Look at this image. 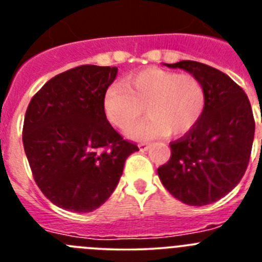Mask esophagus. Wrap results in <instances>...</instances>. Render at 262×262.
<instances>
[{"mask_svg":"<svg viewBox=\"0 0 262 262\" xmlns=\"http://www.w3.org/2000/svg\"><path fill=\"white\" fill-rule=\"evenodd\" d=\"M139 148H140V151H147L148 148H149V144H147V143H140Z\"/></svg>","mask_w":262,"mask_h":262,"instance_id":"esophagus-1","label":"esophagus"}]
</instances>
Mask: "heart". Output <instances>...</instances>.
<instances>
[{
  "label": "heart",
  "mask_w": 262,
  "mask_h": 262,
  "mask_svg": "<svg viewBox=\"0 0 262 262\" xmlns=\"http://www.w3.org/2000/svg\"><path fill=\"white\" fill-rule=\"evenodd\" d=\"M205 90L198 78L160 68H148L113 84L103 94L102 106L108 122L128 129L142 117L148 118L129 131L133 138L182 136L202 117Z\"/></svg>",
  "instance_id": "heart-1"
}]
</instances>
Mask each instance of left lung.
Listing matches in <instances>:
<instances>
[{
	"mask_svg": "<svg viewBox=\"0 0 262 262\" xmlns=\"http://www.w3.org/2000/svg\"><path fill=\"white\" fill-rule=\"evenodd\" d=\"M198 78L205 108L198 123L170 143V159L157 169L166 190L190 206L216 202L244 176L254 138V119L244 90L231 77L202 62L166 64Z\"/></svg>",
	"mask_w": 262,
	"mask_h": 262,
	"instance_id": "8db88e82",
	"label": "left lung"
}]
</instances>
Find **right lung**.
<instances>
[{
  "mask_svg": "<svg viewBox=\"0 0 262 262\" xmlns=\"http://www.w3.org/2000/svg\"><path fill=\"white\" fill-rule=\"evenodd\" d=\"M117 67L80 66L47 81L30 101L23 147L41 193L57 207L98 209L115 190L138 145L108 123L103 94Z\"/></svg>",
  "mask_w": 262,
  "mask_h": 262,
  "instance_id": "add662e5",
  "label": "right lung"
}]
</instances>
